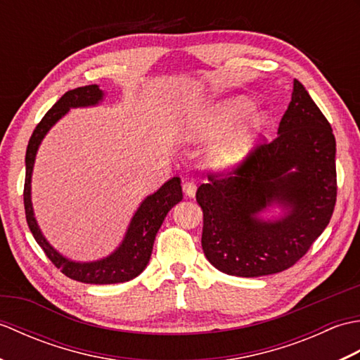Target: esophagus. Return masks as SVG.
<instances>
[{
  "label": "esophagus",
  "instance_id": "esophagus-1",
  "mask_svg": "<svg viewBox=\"0 0 360 360\" xmlns=\"http://www.w3.org/2000/svg\"><path fill=\"white\" fill-rule=\"evenodd\" d=\"M182 190H184V193L188 198H193L195 193H196V184H195V182H192V181L184 182V184H182Z\"/></svg>",
  "mask_w": 360,
  "mask_h": 360
}]
</instances>
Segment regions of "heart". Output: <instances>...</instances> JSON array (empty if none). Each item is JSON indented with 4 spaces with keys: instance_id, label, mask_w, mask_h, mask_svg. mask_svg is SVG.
Here are the masks:
<instances>
[{
    "instance_id": "heart-1",
    "label": "heart",
    "mask_w": 360,
    "mask_h": 360,
    "mask_svg": "<svg viewBox=\"0 0 360 360\" xmlns=\"http://www.w3.org/2000/svg\"><path fill=\"white\" fill-rule=\"evenodd\" d=\"M255 110V103L248 97H235L224 103L198 112L186 125L188 141H205L224 131L226 128L240 122ZM267 125L264 112H257L246 124L223 134L212 145L207 153L209 164L218 170H227L241 164L248 158L259 133Z\"/></svg>"
}]
</instances>
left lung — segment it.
<instances>
[{"label": "left lung", "mask_w": 360, "mask_h": 360, "mask_svg": "<svg viewBox=\"0 0 360 360\" xmlns=\"http://www.w3.org/2000/svg\"><path fill=\"white\" fill-rule=\"evenodd\" d=\"M335 176L333 128L294 80L277 137L257 145L232 172L210 173L207 184L198 188L204 255L218 271L236 277H262L294 266L330 223ZM274 203L285 216L267 221L256 217Z\"/></svg>", "instance_id": "left-lung-1"}]
</instances>
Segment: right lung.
Wrapping results in <instances>:
<instances>
[{"label": "right lung", "instance_id": "1", "mask_svg": "<svg viewBox=\"0 0 360 360\" xmlns=\"http://www.w3.org/2000/svg\"><path fill=\"white\" fill-rule=\"evenodd\" d=\"M103 101V91L97 85L80 86L68 91L52 108L44 114L40 124L30 136L26 150V179H25V210L27 226L32 232L35 241L40 244L52 264L58 267L66 277L75 281L89 283V285H112V283H124L137 277L147 267L153 244H155L156 233L162 226L167 213L173 205L182 200L181 179L174 176L170 181L160 187L158 192L147 196L136 210L134 217L129 221L125 238L119 244V248L111 255L97 262L80 263L63 257L53 249L48 240L44 238L40 227L34 217L32 201H30V179L38 147L46 133L62 119L71 108H82V106H94Z\"/></svg>", "mask_w": 360, "mask_h": 360}]
</instances>
